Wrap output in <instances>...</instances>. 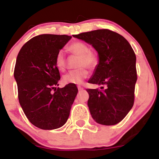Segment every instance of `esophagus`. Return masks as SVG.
I'll use <instances>...</instances> for the list:
<instances>
[{
  "label": "esophagus",
  "mask_w": 159,
  "mask_h": 159,
  "mask_svg": "<svg viewBox=\"0 0 159 159\" xmlns=\"http://www.w3.org/2000/svg\"><path fill=\"white\" fill-rule=\"evenodd\" d=\"M78 90L81 91V90H84V87H82L81 86L78 85Z\"/></svg>",
  "instance_id": "esophagus-1"
}]
</instances>
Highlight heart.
<instances>
[{
	"mask_svg": "<svg viewBox=\"0 0 159 159\" xmlns=\"http://www.w3.org/2000/svg\"><path fill=\"white\" fill-rule=\"evenodd\" d=\"M69 53L78 57L77 66L79 68L70 71L63 77V82L66 84H80L88 76L89 69H93L98 64V58L96 53L90 51V48L87 43L82 41H76L72 43L69 46ZM54 63L56 67L61 72H63L66 68V60L64 53L59 51L56 54L54 58Z\"/></svg>",
	"mask_w": 159,
	"mask_h": 159,
	"instance_id": "heart-1",
	"label": "heart"
}]
</instances>
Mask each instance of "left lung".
<instances>
[{
	"mask_svg": "<svg viewBox=\"0 0 159 159\" xmlns=\"http://www.w3.org/2000/svg\"><path fill=\"white\" fill-rule=\"evenodd\" d=\"M73 36L92 45L99 57L89 83L104 87L102 90L87 89L91 116L102 125H116L125 118L134 105L138 79L134 50L123 36L108 29Z\"/></svg>",
	"mask_w": 159,
	"mask_h": 159,
	"instance_id": "obj_1",
	"label": "left lung"
}]
</instances>
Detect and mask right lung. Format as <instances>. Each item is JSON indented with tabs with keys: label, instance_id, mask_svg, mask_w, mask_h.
I'll return each mask as SVG.
<instances>
[{
	"label": "right lung",
	"instance_id": "obj_1",
	"mask_svg": "<svg viewBox=\"0 0 159 159\" xmlns=\"http://www.w3.org/2000/svg\"><path fill=\"white\" fill-rule=\"evenodd\" d=\"M71 38L54 34L34 36L23 45L17 56L14 77L19 103L29 121L41 129L63 126L78 92L73 84L56 88L61 76L54 58Z\"/></svg>",
	"mask_w": 159,
	"mask_h": 159
}]
</instances>
